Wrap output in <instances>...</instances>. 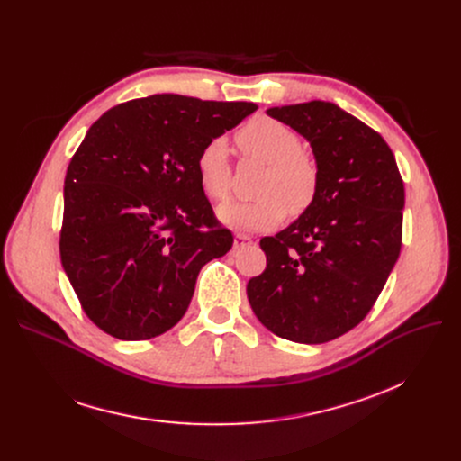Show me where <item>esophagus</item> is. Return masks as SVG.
Returning a JSON list of instances; mask_svg holds the SVG:
<instances>
[{
    "mask_svg": "<svg viewBox=\"0 0 461 461\" xmlns=\"http://www.w3.org/2000/svg\"><path fill=\"white\" fill-rule=\"evenodd\" d=\"M252 243V237L245 235V233H235V240H233V247L235 249H243L247 245Z\"/></svg>",
    "mask_w": 461,
    "mask_h": 461,
    "instance_id": "obj_1",
    "label": "esophagus"
}]
</instances>
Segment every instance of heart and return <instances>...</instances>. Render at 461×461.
Returning a JSON list of instances; mask_svg holds the SVG:
<instances>
[{
    "instance_id": "1",
    "label": "heart",
    "mask_w": 461,
    "mask_h": 461,
    "mask_svg": "<svg viewBox=\"0 0 461 461\" xmlns=\"http://www.w3.org/2000/svg\"><path fill=\"white\" fill-rule=\"evenodd\" d=\"M237 143L247 157L267 164L252 202H228L218 207V221L243 231L271 230L287 216L303 212L316 200L320 167L301 148L299 134L271 117H254L237 132ZM198 179L211 200H226L231 192L230 148L226 138L209 140L198 155Z\"/></svg>"
}]
</instances>
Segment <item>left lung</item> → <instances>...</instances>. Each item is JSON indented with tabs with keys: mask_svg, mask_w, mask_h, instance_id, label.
Instances as JSON below:
<instances>
[{
	"mask_svg": "<svg viewBox=\"0 0 461 461\" xmlns=\"http://www.w3.org/2000/svg\"><path fill=\"white\" fill-rule=\"evenodd\" d=\"M267 113L310 141L320 190L294 224L259 240L267 267L249 280L247 295L276 336L325 344L366 318L394 267L403 181L381 134L332 103Z\"/></svg>",
	"mask_w": 461,
	"mask_h": 461,
	"instance_id": "obj_1",
	"label": "left lung"
}]
</instances>
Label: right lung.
Masks as SVG:
<instances>
[{
    "label": "right lung",
    "mask_w": 461,
    "mask_h": 461,
    "mask_svg": "<svg viewBox=\"0 0 461 461\" xmlns=\"http://www.w3.org/2000/svg\"><path fill=\"white\" fill-rule=\"evenodd\" d=\"M256 110L164 93L91 125L67 167L59 254L96 327L136 342L185 316L200 269L233 245L200 186L198 155Z\"/></svg>",
    "instance_id": "right-lung-1"
}]
</instances>
